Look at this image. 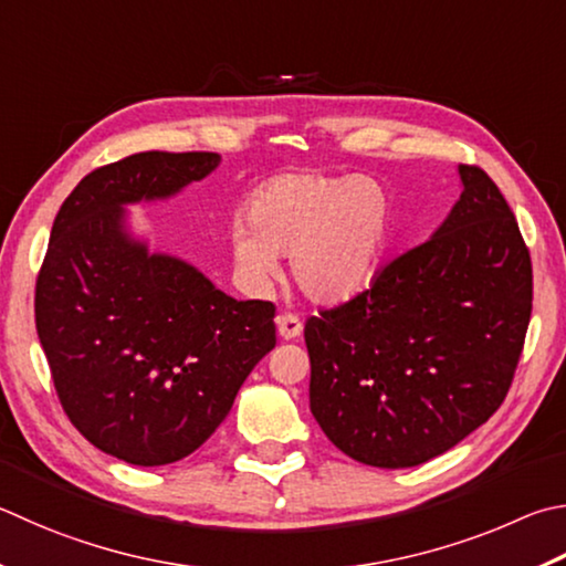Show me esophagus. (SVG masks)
I'll return each instance as SVG.
<instances>
[{"instance_id": "esophagus-1", "label": "esophagus", "mask_w": 566, "mask_h": 566, "mask_svg": "<svg viewBox=\"0 0 566 566\" xmlns=\"http://www.w3.org/2000/svg\"><path fill=\"white\" fill-rule=\"evenodd\" d=\"M302 328H304V324L296 314H280V316H276V332H280V336L286 338V342L300 336Z\"/></svg>"}]
</instances>
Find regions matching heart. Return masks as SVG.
Listing matches in <instances>:
<instances>
[{"label": "heart", "instance_id": "1", "mask_svg": "<svg viewBox=\"0 0 566 566\" xmlns=\"http://www.w3.org/2000/svg\"><path fill=\"white\" fill-rule=\"evenodd\" d=\"M394 208L386 188L366 176L284 172L254 190L228 240L234 272L264 292L290 254L294 282L316 302H342L374 280L388 250Z\"/></svg>", "mask_w": 566, "mask_h": 566}]
</instances>
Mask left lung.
Here are the masks:
<instances>
[{
    "label": "left lung",
    "instance_id": "left-lung-1",
    "mask_svg": "<svg viewBox=\"0 0 566 566\" xmlns=\"http://www.w3.org/2000/svg\"><path fill=\"white\" fill-rule=\"evenodd\" d=\"M458 172L433 238L306 318L312 413L364 465L413 468L458 446L502 406L525 346L530 250L488 172Z\"/></svg>",
    "mask_w": 566,
    "mask_h": 566
}]
</instances>
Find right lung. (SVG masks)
Returning a JSON list of instances; mask_svg holds the SVG:
<instances>
[{
    "instance_id": "obj_1",
    "label": "right lung",
    "mask_w": 566,
    "mask_h": 566,
    "mask_svg": "<svg viewBox=\"0 0 566 566\" xmlns=\"http://www.w3.org/2000/svg\"><path fill=\"white\" fill-rule=\"evenodd\" d=\"M218 166V153L148 150L88 172L36 276V334L61 406L88 443L130 465L198 450L276 344L272 302L232 300L126 230V205L166 200Z\"/></svg>"
}]
</instances>
